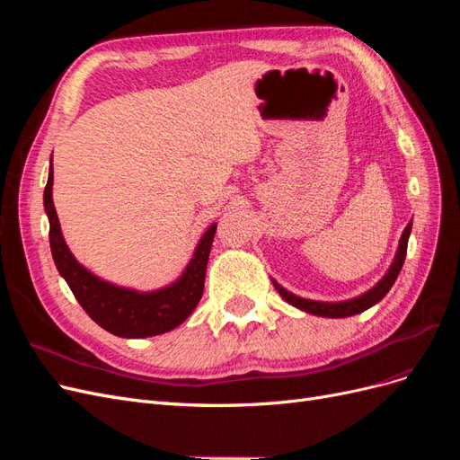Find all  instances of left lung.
<instances>
[{
	"label": "left lung",
	"instance_id": "1",
	"mask_svg": "<svg viewBox=\"0 0 460 460\" xmlns=\"http://www.w3.org/2000/svg\"><path fill=\"white\" fill-rule=\"evenodd\" d=\"M411 228H412V220L409 222L407 228L402 230L395 259L392 262V267H389V270L385 272V276L372 289H368L367 294L358 296L355 299H347V301H340V303H324V301L303 299L299 296L291 294V291H288L286 288H282L278 282L272 280V284L278 289V294H280L289 305H294V307H297V309H301L305 313H311V314H316V316H326V318H345V316H353V314L363 313V311L370 309L372 305L382 301L385 297L387 291L392 289V286L395 284L397 276H399V272L402 269V262H405V257H407V243H409Z\"/></svg>",
	"mask_w": 460,
	"mask_h": 460
}]
</instances>
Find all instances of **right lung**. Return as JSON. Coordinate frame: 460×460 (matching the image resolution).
<instances>
[{"label":"right lung","mask_w":460,"mask_h":460,"mask_svg":"<svg viewBox=\"0 0 460 460\" xmlns=\"http://www.w3.org/2000/svg\"><path fill=\"white\" fill-rule=\"evenodd\" d=\"M53 166L44 190V208L49 218V247L59 274L71 288L80 307L95 324L119 338H149L180 326L198 307L203 296L205 270L217 225L201 235L186 270L171 286L155 291H136L102 280L75 259L61 234L53 205Z\"/></svg>","instance_id":"add662e5"}]
</instances>
